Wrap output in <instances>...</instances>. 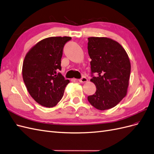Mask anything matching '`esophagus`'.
<instances>
[{"label":"esophagus","instance_id":"esophagus-1","mask_svg":"<svg viewBox=\"0 0 154 154\" xmlns=\"http://www.w3.org/2000/svg\"><path fill=\"white\" fill-rule=\"evenodd\" d=\"M78 81L81 83H85L87 82V78L85 76H82L80 79H79Z\"/></svg>","mask_w":154,"mask_h":154}]
</instances>
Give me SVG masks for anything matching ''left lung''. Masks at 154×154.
Instances as JSON below:
<instances>
[{"mask_svg": "<svg viewBox=\"0 0 154 154\" xmlns=\"http://www.w3.org/2000/svg\"><path fill=\"white\" fill-rule=\"evenodd\" d=\"M88 40V53L92 60L91 82L94 83L96 91L87 99L97 109H110L127 95L131 69L128 56L112 39L89 37ZM94 73L98 76L94 77Z\"/></svg>", "mask_w": 154, "mask_h": 154, "instance_id": "8db88e82", "label": "left lung"}]
</instances>
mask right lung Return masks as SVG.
<instances>
[{"mask_svg":"<svg viewBox=\"0 0 154 154\" xmlns=\"http://www.w3.org/2000/svg\"><path fill=\"white\" fill-rule=\"evenodd\" d=\"M69 36L49 37L40 41L26 55L22 66V77L29 94L37 103L53 107L61 100L66 85L60 72L64 45Z\"/></svg>","mask_w":154,"mask_h":154,"instance_id":"1","label":"right lung"}]
</instances>
